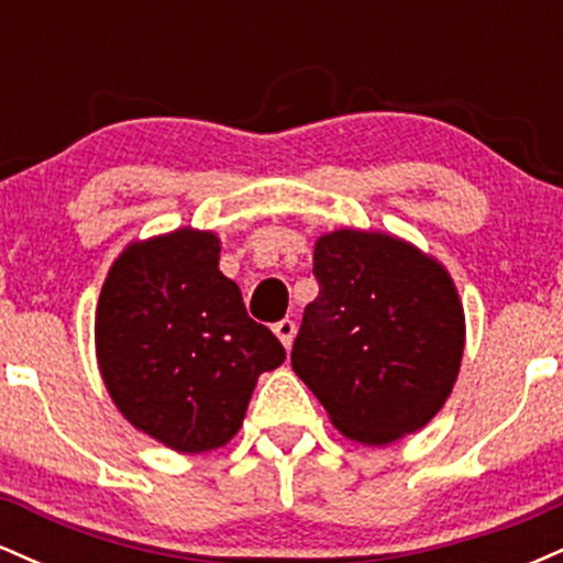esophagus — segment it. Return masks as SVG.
I'll return each instance as SVG.
<instances>
[{
  "mask_svg": "<svg viewBox=\"0 0 563 563\" xmlns=\"http://www.w3.org/2000/svg\"><path fill=\"white\" fill-rule=\"evenodd\" d=\"M273 331H275L277 339L283 341V346L290 349V344H294V335H296V322L288 320V318H283L280 322H275Z\"/></svg>",
  "mask_w": 563,
  "mask_h": 563,
  "instance_id": "esophagus-1",
  "label": "esophagus"
}]
</instances>
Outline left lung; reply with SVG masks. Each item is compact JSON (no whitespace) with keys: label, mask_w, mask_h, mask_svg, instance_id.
I'll list each match as a JSON object with an SVG mask.
<instances>
[{"label":"left lung","mask_w":563,"mask_h":563,"mask_svg":"<svg viewBox=\"0 0 563 563\" xmlns=\"http://www.w3.org/2000/svg\"><path fill=\"white\" fill-rule=\"evenodd\" d=\"M320 294L290 365L341 434L389 444L442 410L461 371L463 307L442 264L384 232L335 230L314 245Z\"/></svg>","instance_id":"obj_1"}]
</instances>
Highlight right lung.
<instances>
[{
    "label": "right lung",
    "mask_w": 563,
    "mask_h": 563,
    "mask_svg": "<svg viewBox=\"0 0 563 563\" xmlns=\"http://www.w3.org/2000/svg\"><path fill=\"white\" fill-rule=\"evenodd\" d=\"M97 363L134 429L177 452L228 444L256 378L286 349L245 312L241 288L219 273L214 232L174 230L132 243L97 303Z\"/></svg>",
    "instance_id": "right-lung-1"
}]
</instances>
